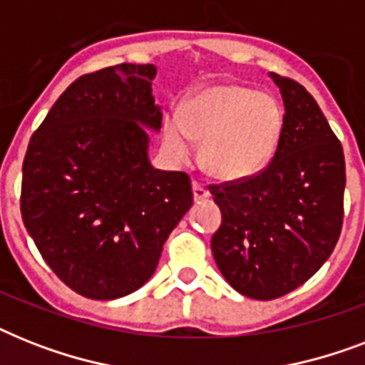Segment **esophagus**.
<instances>
[{"mask_svg": "<svg viewBox=\"0 0 365 365\" xmlns=\"http://www.w3.org/2000/svg\"><path fill=\"white\" fill-rule=\"evenodd\" d=\"M210 197V191L205 187V185H200L199 182H193V199L195 202H199V200H206Z\"/></svg>", "mask_w": 365, "mask_h": 365, "instance_id": "34e87169", "label": "esophagus"}]
</instances>
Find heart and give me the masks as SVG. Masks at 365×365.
<instances>
[{
    "instance_id": "heart-1",
    "label": "heart",
    "mask_w": 365,
    "mask_h": 365,
    "mask_svg": "<svg viewBox=\"0 0 365 365\" xmlns=\"http://www.w3.org/2000/svg\"><path fill=\"white\" fill-rule=\"evenodd\" d=\"M284 126V110L272 94L244 85H212L183 104L182 119L165 123V143L178 160H189L200 145L205 170L217 180L257 174L274 153Z\"/></svg>"
}]
</instances>
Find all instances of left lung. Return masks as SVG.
I'll return each instance as SVG.
<instances>
[{
  "label": "left lung",
  "mask_w": 365,
  "mask_h": 365,
  "mask_svg": "<svg viewBox=\"0 0 365 365\" xmlns=\"http://www.w3.org/2000/svg\"><path fill=\"white\" fill-rule=\"evenodd\" d=\"M284 100L271 165L257 176L212 185L222 225L212 254L223 278L252 299H277L305 284L339 240L345 155L307 88L269 73Z\"/></svg>",
  "instance_id": "1"
}]
</instances>
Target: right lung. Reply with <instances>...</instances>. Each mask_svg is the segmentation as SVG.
<instances>
[{"label":"right lung","mask_w":365,"mask_h":365,"mask_svg":"<svg viewBox=\"0 0 365 365\" xmlns=\"http://www.w3.org/2000/svg\"><path fill=\"white\" fill-rule=\"evenodd\" d=\"M153 64L81 76L54 102L26 151L20 212L56 277L88 299L136 292L193 205L187 174L149 163L163 113Z\"/></svg>","instance_id":"1"}]
</instances>
